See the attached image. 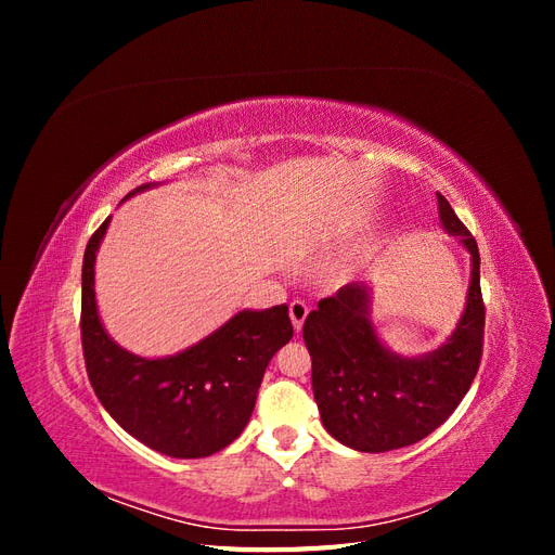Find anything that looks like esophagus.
Masks as SVG:
<instances>
[{"mask_svg":"<svg viewBox=\"0 0 555 555\" xmlns=\"http://www.w3.org/2000/svg\"><path fill=\"white\" fill-rule=\"evenodd\" d=\"M308 312H310V308L304 304V300H292L289 317H292V324H294V331H296V333H298L300 328H304V322H306Z\"/></svg>","mask_w":555,"mask_h":555,"instance_id":"34e87169","label":"esophagus"}]
</instances>
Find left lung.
Instances as JSON below:
<instances>
[{
    "label": "left lung",
    "mask_w": 555,
    "mask_h": 555,
    "mask_svg": "<svg viewBox=\"0 0 555 555\" xmlns=\"http://www.w3.org/2000/svg\"><path fill=\"white\" fill-rule=\"evenodd\" d=\"M438 204L442 227L461 236L473 257L465 312L440 349L422 359L391 354L367 314L365 284H345L335 296L322 298L304 324L322 424L357 451L382 453L424 440L459 408L479 371L486 319L479 247L442 194Z\"/></svg>",
    "instance_id": "left-lung-1"
}]
</instances>
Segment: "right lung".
Masks as SVG:
<instances>
[{
  "label": "right lung",
  "instance_id": "add662e5",
  "mask_svg": "<svg viewBox=\"0 0 555 555\" xmlns=\"http://www.w3.org/2000/svg\"><path fill=\"white\" fill-rule=\"evenodd\" d=\"M150 188L141 184L129 196ZM108 220L82 257L80 340L88 377L106 412L145 447L204 459L238 438L255 410L266 365L294 335L287 306L243 310L169 359H141L104 331L94 300V257Z\"/></svg>",
  "mask_w": 555,
  "mask_h": 555
}]
</instances>
